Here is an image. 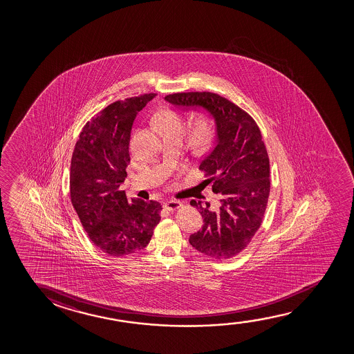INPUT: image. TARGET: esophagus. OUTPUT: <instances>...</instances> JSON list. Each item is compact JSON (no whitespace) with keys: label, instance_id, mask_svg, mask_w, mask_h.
I'll return each instance as SVG.
<instances>
[{"label":"esophagus","instance_id":"obj_1","mask_svg":"<svg viewBox=\"0 0 354 354\" xmlns=\"http://www.w3.org/2000/svg\"><path fill=\"white\" fill-rule=\"evenodd\" d=\"M181 202L176 201V199H171V201H167L165 203V208L169 212H174L176 209L181 208Z\"/></svg>","mask_w":354,"mask_h":354}]
</instances>
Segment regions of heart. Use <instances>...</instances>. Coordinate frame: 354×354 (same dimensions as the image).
I'll return each instance as SVG.
<instances>
[{
	"label": "heart",
	"mask_w": 354,
	"mask_h": 354,
	"mask_svg": "<svg viewBox=\"0 0 354 354\" xmlns=\"http://www.w3.org/2000/svg\"><path fill=\"white\" fill-rule=\"evenodd\" d=\"M158 124L165 136L181 138L189 126L187 118L174 110H165L158 116ZM215 121L209 113H202L189 126L187 145L194 153H202L208 149L215 136Z\"/></svg>",
	"instance_id": "1"
}]
</instances>
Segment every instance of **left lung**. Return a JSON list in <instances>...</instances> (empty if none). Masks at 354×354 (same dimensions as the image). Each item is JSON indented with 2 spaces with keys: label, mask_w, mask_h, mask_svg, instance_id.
Instances as JSON below:
<instances>
[{
  "label": "left lung",
  "mask_w": 354,
  "mask_h": 354,
  "mask_svg": "<svg viewBox=\"0 0 354 354\" xmlns=\"http://www.w3.org/2000/svg\"><path fill=\"white\" fill-rule=\"evenodd\" d=\"M178 106L204 107L216 123V140L199 170L213 184L218 208L191 201L203 227L189 236L191 245L216 260L236 257L261 226L271 189L270 158L261 131L248 112L210 92L174 93L165 97Z\"/></svg>",
  "instance_id": "8db88e82"
}]
</instances>
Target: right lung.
Masks as SVG:
<instances>
[{"mask_svg":"<svg viewBox=\"0 0 354 354\" xmlns=\"http://www.w3.org/2000/svg\"><path fill=\"white\" fill-rule=\"evenodd\" d=\"M156 95L149 93L112 102L86 123L73 149L71 203L88 237L111 257L144 249L160 221L158 202L128 201L120 189L131 162L133 122Z\"/></svg>","mask_w":354,"mask_h":354,"instance_id":"right-lung-1","label":"right lung"}]
</instances>
